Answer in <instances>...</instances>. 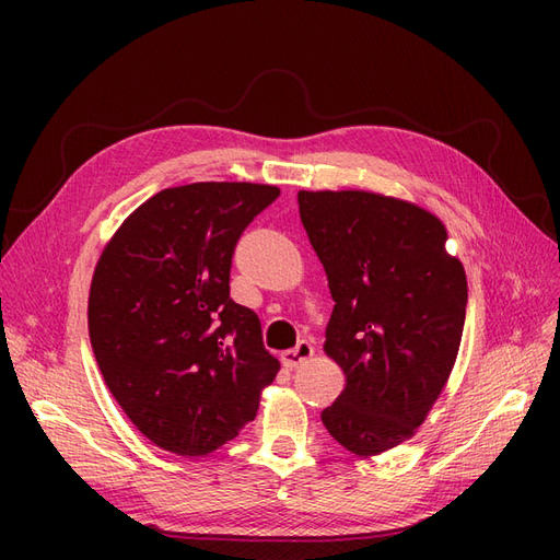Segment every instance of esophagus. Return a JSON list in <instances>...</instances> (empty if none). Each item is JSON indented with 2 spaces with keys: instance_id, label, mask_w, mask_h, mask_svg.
<instances>
[{
  "instance_id": "1",
  "label": "esophagus",
  "mask_w": 560,
  "mask_h": 560,
  "mask_svg": "<svg viewBox=\"0 0 560 560\" xmlns=\"http://www.w3.org/2000/svg\"><path fill=\"white\" fill-rule=\"evenodd\" d=\"M311 358H313V346H311L308 341H299L296 348L284 350V352L280 354V362H282V366H287V369H294V366H299V364H303V362H308Z\"/></svg>"
}]
</instances>
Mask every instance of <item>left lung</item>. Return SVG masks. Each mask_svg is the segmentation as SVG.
Segmentation results:
<instances>
[{
    "mask_svg": "<svg viewBox=\"0 0 560 560\" xmlns=\"http://www.w3.org/2000/svg\"><path fill=\"white\" fill-rule=\"evenodd\" d=\"M336 301L325 352L346 387L322 411L338 444L378 455L411 439L453 371L467 276L439 217L374 191H299Z\"/></svg>",
    "mask_w": 560,
    "mask_h": 560,
    "instance_id": "1",
    "label": "left lung"
}]
</instances>
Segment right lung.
I'll list each match as a JSON object with an SVG mask.
<instances>
[{
    "instance_id": "right-lung-1",
    "label": "right lung",
    "mask_w": 560,
    "mask_h": 560,
    "mask_svg": "<svg viewBox=\"0 0 560 560\" xmlns=\"http://www.w3.org/2000/svg\"><path fill=\"white\" fill-rule=\"evenodd\" d=\"M278 186L196 182L144 200L100 254L89 334L109 393L151 444L208 455L259 411L280 362L229 292L235 243Z\"/></svg>"
}]
</instances>
